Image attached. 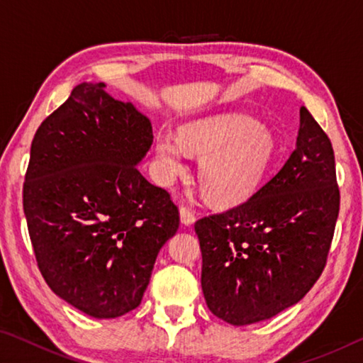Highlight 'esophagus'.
I'll return each instance as SVG.
<instances>
[{
    "label": "esophagus",
    "instance_id": "obj_1",
    "mask_svg": "<svg viewBox=\"0 0 363 363\" xmlns=\"http://www.w3.org/2000/svg\"><path fill=\"white\" fill-rule=\"evenodd\" d=\"M179 214H181V223L184 225H192L195 223V213L190 210V208L181 206L179 208Z\"/></svg>",
    "mask_w": 363,
    "mask_h": 363
}]
</instances>
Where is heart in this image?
<instances>
[{"mask_svg": "<svg viewBox=\"0 0 363 363\" xmlns=\"http://www.w3.org/2000/svg\"><path fill=\"white\" fill-rule=\"evenodd\" d=\"M153 152L158 179L164 184L186 171L187 152L203 157L199 184L205 199L218 206H238L255 196L277 160L272 131L238 113L187 121L179 136L162 131Z\"/></svg>", "mask_w": 363, "mask_h": 363, "instance_id": "1", "label": "heart"}]
</instances>
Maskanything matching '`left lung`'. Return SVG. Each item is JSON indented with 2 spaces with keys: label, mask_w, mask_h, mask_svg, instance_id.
<instances>
[{
  "label": "left lung",
  "mask_w": 363,
  "mask_h": 363,
  "mask_svg": "<svg viewBox=\"0 0 363 363\" xmlns=\"http://www.w3.org/2000/svg\"><path fill=\"white\" fill-rule=\"evenodd\" d=\"M337 213L333 147L301 107L296 149L279 173L245 203L195 223L208 309L242 327L299 303L323 272Z\"/></svg>",
  "instance_id": "1"
}]
</instances>
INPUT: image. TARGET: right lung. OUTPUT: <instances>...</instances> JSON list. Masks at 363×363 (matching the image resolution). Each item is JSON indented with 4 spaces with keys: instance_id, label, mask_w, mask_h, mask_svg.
Here are the masks:
<instances>
[{
    "instance_id": "add662e5",
    "label": "right lung",
    "mask_w": 363,
    "mask_h": 363,
    "mask_svg": "<svg viewBox=\"0 0 363 363\" xmlns=\"http://www.w3.org/2000/svg\"><path fill=\"white\" fill-rule=\"evenodd\" d=\"M104 88L75 86L41 123L23 213L49 288L84 314L115 318L140 304L179 211L138 169L153 143L150 120Z\"/></svg>"
}]
</instances>
